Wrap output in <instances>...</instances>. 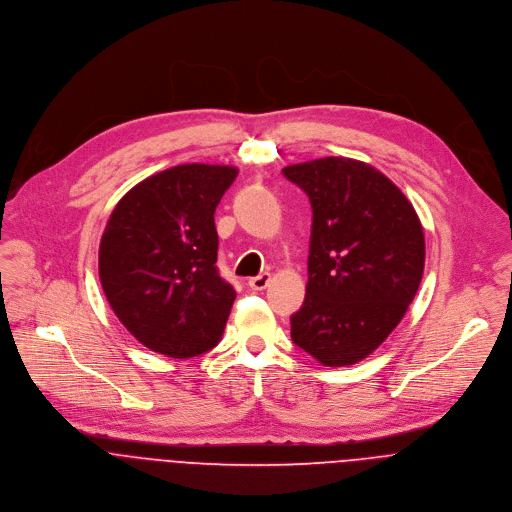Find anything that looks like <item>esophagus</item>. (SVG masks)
I'll return each instance as SVG.
<instances>
[{"instance_id": "esophagus-1", "label": "esophagus", "mask_w": 512, "mask_h": 512, "mask_svg": "<svg viewBox=\"0 0 512 512\" xmlns=\"http://www.w3.org/2000/svg\"><path fill=\"white\" fill-rule=\"evenodd\" d=\"M268 284H270V274L268 272H262V274H258V276L248 280V286L252 290H264Z\"/></svg>"}]
</instances>
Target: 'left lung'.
Segmentation results:
<instances>
[{
	"instance_id": "obj_1",
	"label": "left lung",
	"mask_w": 512,
	"mask_h": 512,
	"mask_svg": "<svg viewBox=\"0 0 512 512\" xmlns=\"http://www.w3.org/2000/svg\"><path fill=\"white\" fill-rule=\"evenodd\" d=\"M282 173L313 208L309 282L290 337L327 367L355 365L389 337L420 288V218L397 185L357 159L325 157Z\"/></svg>"
}]
</instances>
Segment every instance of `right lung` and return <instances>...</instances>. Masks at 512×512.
Masks as SVG:
<instances>
[{
    "label": "right lung",
    "mask_w": 512,
    "mask_h": 512,
    "mask_svg": "<svg viewBox=\"0 0 512 512\" xmlns=\"http://www.w3.org/2000/svg\"><path fill=\"white\" fill-rule=\"evenodd\" d=\"M236 167L185 163L123 195L98 248L111 309L147 349L187 359L214 349L236 290L218 272L214 214Z\"/></svg>",
    "instance_id": "add662e5"
}]
</instances>
